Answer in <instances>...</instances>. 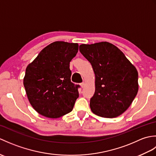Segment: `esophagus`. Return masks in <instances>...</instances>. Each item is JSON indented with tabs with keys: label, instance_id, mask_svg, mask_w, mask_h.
<instances>
[{
	"label": "esophagus",
	"instance_id": "1",
	"mask_svg": "<svg viewBox=\"0 0 156 156\" xmlns=\"http://www.w3.org/2000/svg\"><path fill=\"white\" fill-rule=\"evenodd\" d=\"M84 82H82V83H80V87L82 88H84Z\"/></svg>",
	"mask_w": 156,
	"mask_h": 156
}]
</instances>
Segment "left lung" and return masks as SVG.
I'll return each mask as SVG.
<instances>
[{
  "label": "left lung",
  "instance_id": "8db88e82",
  "mask_svg": "<svg viewBox=\"0 0 156 156\" xmlns=\"http://www.w3.org/2000/svg\"><path fill=\"white\" fill-rule=\"evenodd\" d=\"M79 49L95 74L90 107L95 115L117 117L127 110L138 92V72L123 53L108 42L82 44Z\"/></svg>",
  "mask_w": 156,
  "mask_h": 156
}]
</instances>
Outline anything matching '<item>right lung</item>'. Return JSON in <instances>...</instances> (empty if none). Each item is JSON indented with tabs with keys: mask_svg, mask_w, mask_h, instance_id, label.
<instances>
[{
	"mask_svg": "<svg viewBox=\"0 0 156 156\" xmlns=\"http://www.w3.org/2000/svg\"><path fill=\"white\" fill-rule=\"evenodd\" d=\"M78 50V44L55 41L26 68L23 84L31 106L40 115L58 118L72 111L80 86L71 82L69 62Z\"/></svg>",
	"mask_w": 156,
	"mask_h": 156,
	"instance_id": "obj_1",
	"label": "right lung"
}]
</instances>
